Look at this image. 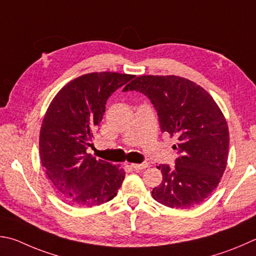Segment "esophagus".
Wrapping results in <instances>:
<instances>
[{
  "label": "esophagus",
  "mask_w": 256,
  "mask_h": 256,
  "mask_svg": "<svg viewBox=\"0 0 256 256\" xmlns=\"http://www.w3.org/2000/svg\"><path fill=\"white\" fill-rule=\"evenodd\" d=\"M131 166L136 170H143V169L146 168L148 164H146V162H144V164H132Z\"/></svg>",
  "instance_id": "esophagus-1"
}]
</instances>
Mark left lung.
I'll use <instances>...</instances> for the list:
<instances>
[{
	"label": "left lung",
	"mask_w": 256,
	"mask_h": 256,
	"mask_svg": "<svg viewBox=\"0 0 256 256\" xmlns=\"http://www.w3.org/2000/svg\"><path fill=\"white\" fill-rule=\"evenodd\" d=\"M146 95L159 116L161 131L176 138V166H156L160 186L154 200L170 208L200 205L220 184L228 158L230 132L224 114L202 86L187 78L142 75L124 87Z\"/></svg>",
	"instance_id": "8db88e82"
}]
</instances>
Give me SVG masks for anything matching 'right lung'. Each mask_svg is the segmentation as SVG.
<instances>
[{"label":"right lung","mask_w":256,"mask_h":256,"mask_svg":"<svg viewBox=\"0 0 256 256\" xmlns=\"http://www.w3.org/2000/svg\"><path fill=\"white\" fill-rule=\"evenodd\" d=\"M133 75L90 72L66 84L46 112L39 136L40 160L60 196L78 207H94L116 196L125 171L86 152L108 97Z\"/></svg>","instance_id":"add662e5"}]
</instances>
